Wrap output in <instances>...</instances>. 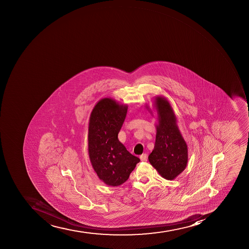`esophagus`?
I'll return each mask as SVG.
<instances>
[{
	"label": "esophagus",
	"instance_id": "1",
	"mask_svg": "<svg viewBox=\"0 0 249 249\" xmlns=\"http://www.w3.org/2000/svg\"><path fill=\"white\" fill-rule=\"evenodd\" d=\"M139 159H140L142 161H145L146 159H147V155H146V154H142V155H140Z\"/></svg>",
	"mask_w": 249,
	"mask_h": 249
}]
</instances>
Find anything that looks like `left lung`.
<instances>
[{
    "label": "left lung",
    "instance_id": "obj_1",
    "mask_svg": "<svg viewBox=\"0 0 249 249\" xmlns=\"http://www.w3.org/2000/svg\"><path fill=\"white\" fill-rule=\"evenodd\" d=\"M145 107L149 110V107ZM154 107L158 115L156 139L149 161L166 180H174L188 163V146L177 124L176 115L165 97H155ZM150 111V110H149ZM152 115V111H150Z\"/></svg>",
    "mask_w": 249,
    "mask_h": 249
}]
</instances>
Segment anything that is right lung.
Instances as JSON below:
<instances>
[{
  "label": "right lung",
  "mask_w": 249,
  "mask_h": 249,
  "mask_svg": "<svg viewBox=\"0 0 249 249\" xmlns=\"http://www.w3.org/2000/svg\"><path fill=\"white\" fill-rule=\"evenodd\" d=\"M127 108V104L104 98L95 104L89 119L88 141L90 163L99 178L113 187L124 184L140 161L118 139Z\"/></svg>",
  "instance_id": "obj_1"
}]
</instances>
